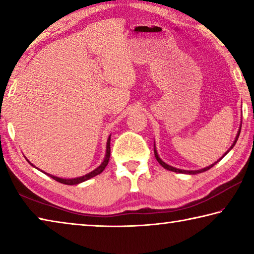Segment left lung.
Returning a JSON list of instances; mask_svg holds the SVG:
<instances>
[{
	"label": "left lung",
	"mask_w": 254,
	"mask_h": 254,
	"mask_svg": "<svg viewBox=\"0 0 254 254\" xmlns=\"http://www.w3.org/2000/svg\"><path fill=\"white\" fill-rule=\"evenodd\" d=\"M240 132H241V127H240V130H239V132H238V135H236V137H235V141L233 142V144L231 145V148H230V150L234 147L235 145V143H236V140H238V137H239V135H240ZM229 150V151H230ZM227 151V152H229ZM226 152V153H227ZM225 153V154H226ZM154 157H156V159H157V161L160 163V165L163 167V168L165 169H167V170H170V171H175V173H180V174H190V175H194V174H199V173H204V171H206V170H208V169H210L212 168V167L214 166V165H216V162L215 163H213L212 166H209V167H206V168H204V169H200V170H182V169H177V168H174V167H171V166H169V165H167V163H165L163 162L160 158H159V156H158V153H157V150H156V148H154ZM220 161V160H218Z\"/></svg>",
	"instance_id": "obj_1"
}]
</instances>
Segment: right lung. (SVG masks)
Listing matches in <instances>:
<instances>
[{
  "mask_svg": "<svg viewBox=\"0 0 254 254\" xmlns=\"http://www.w3.org/2000/svg\"><path fill=\"white\" fill-rule=\"evenodd\" d=\"M110 141H111V135L109 136V140H107V144H106V156H105L104 161L102 162V165H101L100 167H97V168H96L95 170H93L92 173H89V174L85 175V176H81V177H78V178H72V179H63V178H58V177H56V176H53V175H49V174H46V173H45V174H46V175H48V176H50V177L53 178V179H55L56 182L62 183V184H65V185H77V184H79V183H83V182H85V180H88V179H91V178H93V177H95V176L100 175V174L102 173V171L105 169V167L107 166V163H109L110 156H111ZM31 166H33L32 163H31Z\"/></svg>",
  "mask_w": 254,
  "mask_h": 254,
  "instance_id": "add662e5",
  "label": "right lung"
}]
</instances>
